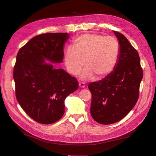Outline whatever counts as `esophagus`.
<instances>
[{"instance_id":"esophagus-1","label":"esophagus","mask_w":156,"mask_h":156,"mask_svg":"<svg viewBox=\"0 0 156 156\" xmlns=\"http://www.w3.org/2000/svg\"><path fill=\"white\" fill-rule=\"evenodd\" d=\"M79 87L80 88H84L85 87V83H83V82H80L79 83Z\"/></svg>"}]
</instances>
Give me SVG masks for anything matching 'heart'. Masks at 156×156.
Wrapping results in <instances>:
<instances>
[{
	"mask_svg": "<svg viewBox=\"0 0 156 156\" xmlns=\"http://www.w3.org/2000/svg\"><path fill=\"white\" fill-rule=\"evenodd\" d=\"M119 53L118 41L113 37L85 34L74 39L72 47L64 52V61L68 72L80 79L100 80L107 76L115 67ZM84 62H83V61Z\"/></svg>",
	"mask_w": 156,
	"mask_h": 156,
	"instance_id": "1",
	"label": "heart"
}]
</instances>
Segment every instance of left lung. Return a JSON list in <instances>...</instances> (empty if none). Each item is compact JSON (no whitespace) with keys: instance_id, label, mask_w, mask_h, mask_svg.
<instances>
[{"instance_id":"8db88e82","label":"left lung","mask_w":156,"mask_h":156,"mask_svg":"<svg viewBox=\"0 0 156 156\" xmlns=\"http://www.w3.org/2000/svg\"><path fill=\"white\" fill-rule=\"evenodd\" d=\"M113 32L119 44L115 67L105 78L88 85L92 93L91 116L102 125L120 121L133 108L143 78L138 52L123 35Z\"/></svg>"}]
</instances>
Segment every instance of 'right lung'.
<instances>
[{"mask_svg":"<svg viewBox=\"0 0 156 156\" xmlns=\"http://www.w3.org/2000/svg\"><path fill=\"white\" fill-rule=\"evenodd\" d=\"M69 38L68 33L37 35L16 56L13 72L16 99L28 115L41 124L59 120L64 113L66 98L78 88L75 77L52 64L62 62Z\"/></svg>","mask_w":156,"mask_h":156,"instance_id":"obj_1","label":"right lung"}]
</instances>
